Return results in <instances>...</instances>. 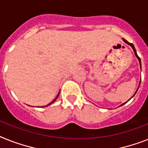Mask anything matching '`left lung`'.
<instances>
[{"label": "left lung", "mask_w": 148, "mask_h": 148, "mask_svg": "<svg viewBox=\"0 0 148 148\" xmlns=\"http://www.w3.org/2000/svg\"><path fill=\"white\" fill-rule=\"evenodd\" d=\"M123 41H124V42H125V44H127V45H129V46H131V47H132V49H133V51H134V53H135V57H137V59L138 60V61H139V63H140V67H141V59H140V57H139L138 56V54H137V52H136V50H135V47H134V45H133L132 44V43H129V41H127L126 40H125V39H124V38H123ZM140 83H141V81H140V82H139V85H140ZM139 85H138V88H139ZM138 89H137V90H136V91H135V94H136V92H137ZM134 95H133L132 97H134ZM132 97H131V98H132ZM131 98H130V99H131ZM130 99H129V100H130ZM128 101H126V102H125V103H122V104H121L120 106H119V107H121V106H123V105H124V104H125V103H126L127 102H128Z\"/></svg>", "instance_id": "8db88e82"}]
</instances>
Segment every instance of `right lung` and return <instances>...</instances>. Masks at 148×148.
Listing matches in <instances>:
<instances>
[{"mask_svg": "<svg viewBox=\"0 0 148 148\" xmlns=\"http://www.w3.org/2000/svg\"><path fill=\"white\" fill-rule=\"evenodd\" d=\"M59 95H60V92H59V93H58V95H57V97H55V98H54V99H53V101H51V103H48V104H47V105H46V106H45V107H47V106H49V105H51V103H53V102H54V101H56V100H57V97H59Z\"/></svg>", "mask_w": 148, "mask_h": 148, "instance_id": "obj_1", "label": "right lung"}]
</instances>
